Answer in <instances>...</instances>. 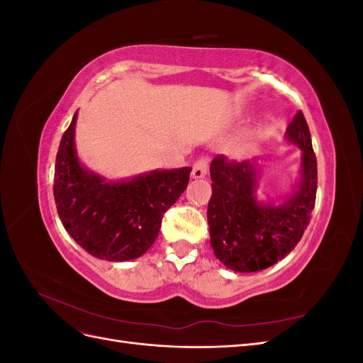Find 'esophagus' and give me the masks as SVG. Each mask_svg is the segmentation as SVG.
<instances>
[{
	"mask_svg": "<svg viewBox=\"0 0 363 363\" xmlns=\"http://www.w3.org/2000/svg\"><path fill=\"white\" fill-rule=\"evenodd\" d=\"M208 169V160L206 157H201L194 163V168H192V179H203L206 177Z\"/></svg>",
	"mask_w": 363,
	"mask_h": 363,
	"instance_id": "obj_1",
	"label": "esophagus"
}]
</instances>
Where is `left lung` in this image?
I'll use <instances>...</instances> for the list:
<instances>
[{"mask_svg": "<svg viewBox=\"0 0 363 363\" xmlns=\"http://www.w3.org/2000/svg\"><path fill=\"white\" fill-rule=\"evenodd\" d=\"M286 139L301 152V177L281 204L256 199L259 169L255 160L216 156L211 164L212 196L207 206L211 244L219 262L236 272H256L272 267L300 242L316 199V157L309 125L296 112Z\"/></svg>", "mask_w": 363, "mask_h": 363, "instance_id": "obj_1", "label": "left lung"}]
</instances>
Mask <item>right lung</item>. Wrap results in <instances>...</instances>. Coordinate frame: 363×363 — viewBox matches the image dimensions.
<instances>
[{"label":"right lung","instance_id":"add662e5","mask_svg":"<svg viewBox=\"0 0 363 363\" xmlns=\"http://www.w3.org/2000/svg\"><path fill=\"white\" fill-rule=\"evenodd\" d=\"M77 112L65 131L54 169V200L63 227L89 255L108 262L138 259L155 244L164 212L180 199L191 168L156 169L106 182L75 151Z\"/></svg>","mask_w":363,"mask_h":363}]
</instances>
